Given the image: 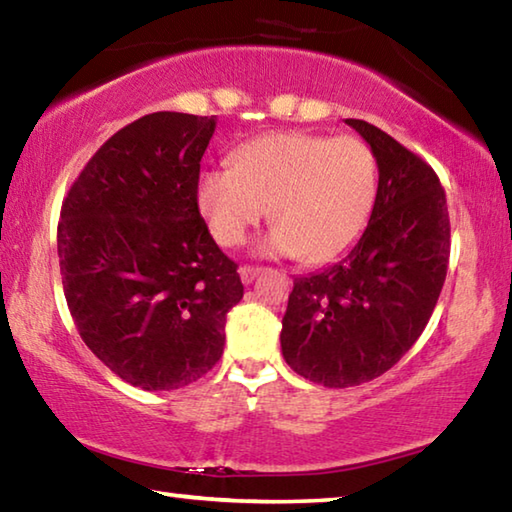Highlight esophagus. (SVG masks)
Returning a JSON list of instances; mask_svg holds the SVG:
<instances>
[{"mask_svg":"<svg viewBox=\"0 0 512 512\" xmlns=\"http://www.w3.org/2000/svg\"><path fill=\"white\" fill-rule=\"evenodd\" d=\"M259 271H262V268H257V266H241L239 268V277H241V282L244 284H250L255 280V277L259 275Z\"/></svg>","mask_w":512,"mask_h":512,"instance_id":"1","label":"esophagus"}]
</instances>
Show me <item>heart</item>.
I'll return each mask as SVG.
<instances>
[{"label":"heart","mask_w":512,"mask_h":512,"mask_svg":"<svg viewBox=\"0 0 512 512\" xmlns=\"http://www.w3.org/2000/svg\"><path fill=\"white\" fill-rule=\"evenodd\" d=\"M196 198L221 246H239L271 207L277 223L259 250L323 264L366 228L377 160L359 137L271 133L235 151L232 167L203 171Z\"/></svg>","instance_id":"heart-1"}]
</instances>
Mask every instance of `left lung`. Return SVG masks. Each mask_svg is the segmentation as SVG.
I'll return each mask as SVG.
<instances>
[{
  "instance_id": "8db88e82",
  "label": "left lung",
  "mask_w": 512,
  "mask_h": 512,
  "mask_svg": "<svg viewBox=\"0 0 512 512\" xmlns=\"http://www.w3.org/2000/svg\"><path fill=\"white\" fill-rule=\"evenodd\" d=\"M345 124L377 160L375 205L339 262L293 280L280 334L284 361L327 388L384 375L411 350L449 264V212L436 171L368 121Z\"/></svg>"
}]
</instances>
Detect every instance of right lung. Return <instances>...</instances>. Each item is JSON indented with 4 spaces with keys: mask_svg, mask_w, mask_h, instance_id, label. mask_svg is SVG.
Segmentation results:
<instances>
[{
    "mask_svg": "<svg viewBox=\"0 0 512 512\" xmlns=\"http://www.w3.org/2000/svg\"><path fill=\"white\" fill-rule=\"evenodd\" d=\"M216 117L153 112L85 164L60 210L69 314L117 377L173 391L221 359L225 316L244 298L237 264L198 212Z\"/></svg>",
    "mask_w": 512,
    "mask_h": 512,
    "instance_id": "right-lung-1",
    "label": "right lung"
}]
</instances>
